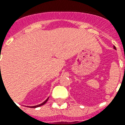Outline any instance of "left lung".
<instances>
[{
	"mask_svg": "<svg viewBox=\"0 0 125 125\" xmlns=\"http://www.w3.org/2000/svg\"><path fill=\"white\" fill-rule=\"evenodd\" d=\"M113 48H114V49H115V50H116V48H115V46H113Z\"/></svg>",
	"mask_w": 125,
	"mask_h": 125,
	"instance_id": "1",
	"label": "left lung"
}]
</instances>
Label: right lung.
<instances>
[{"label":"right lung","mask_w":125,"mask_h":125,"mask_svg":"<svg viewBox=\"0 0 125 125\" xmlns=\"http://www.w3.org/2000/svg\"><path fill=\"white\" fill-rule=\"evenodd\" d=\"M48 99H49V97L48 98V99H46V100L45 101H44V102L42 103H41V104H40V105H35V106H31V107H31V108H36V107H40V106H42V105H44V104H45V103H46L47 102V101H48Z\"/></svg>","instance_id":"obj_1"}]
</instances>
